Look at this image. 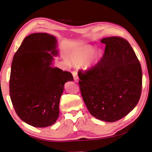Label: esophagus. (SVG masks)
Here are the masks:
<instances>
[{"label": "esophagus", "instance_id": "1", "mask_svg": "<svg viewBox=\"0 0 152 152\" xmlns=\"http://www.w3.org/2000/svg\"><path fill=\"white\" fill-rule=\"evenodd\" d=\"M72 74H73L74 80H75V81L78 80L79 77H78V75H77V71H73L72 72Z\"/></svg>", "mask_w": 152, "mask_h": 152}]
</instances>
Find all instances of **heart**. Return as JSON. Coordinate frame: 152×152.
<instances>
[{
  "label": "heart",
  "mask_w": 152,
  "mask_h": 152,
  "mask_svg": "<svg viewBox=\"0 0 152 152\" xmlns=\"http://www.w3.org/2000/svg\"><path fill=\"white\" fill-rule=\"evenodd\" d=\"M93 51L94 48L90 46L77 48V50L73 51L72 54L73 61L77 64H82L84 63L85 68H90V66L96 63L101 57V53L99 51H97L92 54L90 58H88L91 53L93 52Z\"/></svg>",
  "instance_id": "obj_1"
}]
</instances>
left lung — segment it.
I'll return each mask as SVG.
<instances>
[{
    "instance_id": "left-lung-1",
    "label": "left lung",
    "mask_w": 152,
    "mask_h": 152,
    "mask_svg": "<svg viewBox=\"0 0 152 152\" xmlns=\"http://www.w3.org/2000/svg\"><path fill=\"white\" fill-rule=\"evenodd\" d=\"M104 53L98 63L79 70L80 93L91 115L112 123L134 109L142 91V69L130 44L119 37L102 39Z\"/></svg>"
}]
</instances>
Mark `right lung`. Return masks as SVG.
<instances>
[{"label":"right lung","instance_id":"add662e5","mask_svg":"<svg viewBox=\"0 0 152 152\" xmlns=\"http://www.w3.org/2000/svg\"><path fill=\"white\" fill-rule=\"evenodd\" d=\"M56 44L53 35L32 33L23 40L13 56L11 101L20 119L34 127L50 126L56 122L64 85L73 80L70 72L51 66L53 56L58 54Z\"/></svg>","mask_w":152,"mask_h":152}]
</instances>
